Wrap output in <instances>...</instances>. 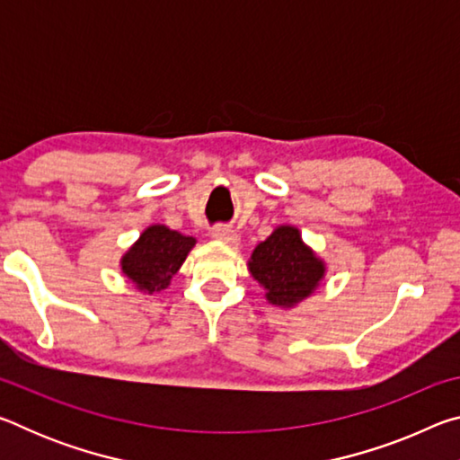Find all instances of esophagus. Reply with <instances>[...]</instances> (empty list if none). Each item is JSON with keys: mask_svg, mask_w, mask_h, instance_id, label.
<instances>
[{"mask_svg": "<svg viewBox=\"0 0 460 460\" xmlns=\"http://www.w3.org/2000/svg\"><path fill=\"white\" fill-rule=\"evenodd\" d=\"M213 237L219 241V243H225V245H239V241H241L237 233L229 227H225V225H219V227L213 231Z\"/></svg>", "mask_w": 460, "mask_h": 460, "instance_id": "obj_1", "label": "esophagus"}]
</instances>
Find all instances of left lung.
Here are the masks:
<instances>
[{
  "label": "left lung",
  "instance_id": "8db88e82",
  "mask_svg": "<svg viewBox=\"0 0 460 460\" xmlns=\"http://www.w3.org/2000/svg\"><path fill=\"white\" fill-rule=\"evenodd\" d=\"M247 270L266 290L270 305L294 308L321 286L326 263L302 241L298 227L279 225L253 249Z\"/></svg>",
  "mask_w": 460,
  "mask_h": 460
}]
</instances>
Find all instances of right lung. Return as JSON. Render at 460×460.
<instances>
[{
  "instance_id": "obj_1",
  "label": "right lung",
  "mask_w": 460,
  "mask_h": 460,
  "mask_svg": "<svg viewBox=\"0 0 460 460\" xmlns=\"http://www.w3.org/2000/svg\"><path fill=\"white\" fill-rule=\"evenodd\" d=\"M197 245V239L182 235L166 225H150L121 255V271L136 290L154 294L170 286V279Z\"/></svg>"
}]
</instances>
